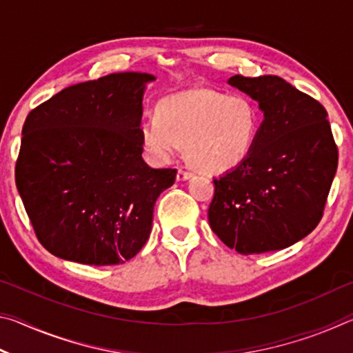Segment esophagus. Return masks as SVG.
<instances>
[{"instance_id": "esophagus-1", "label": "esophagus", "mask_w": 353, "mask_h": 353, "mask_svg": "<svg viewBox=\"0 0 353 353\" xmlns=\"http://www.w3.org/2000/svg\"><path fill=\"white\" fill-rule=\"evenodd\" d=\"M191 177H193V172L185 171V170H179V171H177V181H179V182L188 181V179H191Z\"/></svg>"}]
</instances>
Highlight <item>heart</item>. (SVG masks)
<instances>
[{
  "instance_id": "heart-1",
  "label": "heart",
  "mask_w": 353,
  "mask_h": 353,
  "mask_svg": "<svg viewBox=\"0 0 353 353\" xmlns=\"http://www.w3.org/2000/svg\"><path fill=\"white\" fill-rule=\"evenodd\" d=\"M260 113L244 94L194 87L165 97L139 134L143 151L155 165L170 163L182 151L213 174L240 166L252 151Z\"/></svg>"
}]
</instances>
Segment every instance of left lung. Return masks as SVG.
I'll use <instances>...</instances> for the list:
<instances>
[{"label":"left lung","instance_id":"8db88e82","mask_svg":"<svg viewBox=\"0 0 353 353\" xmlns=\"http://www.w3.org/2000/svg\"><path fill=\"white\" fill-rule=\"evenodd\" d=\"M263 113L244 162L213 179L212 230L238 254L280 250L305 238L322 218L338 149L327 112L279 76H232Z\"/></svg>","mask_w":353,"mask_h":353}]
</instances>
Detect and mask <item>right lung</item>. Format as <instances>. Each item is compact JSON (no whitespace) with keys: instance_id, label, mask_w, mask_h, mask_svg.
<instances>
[{"instance_id":"1","label":"right lung","mask_w":353,"mask_h":353,"mask_svg":"<svg viewBox=\"0 0 353 353\" xmlns=\"http://www.w3.org/2000/svg\"><path fill=\"white\" fill-rule=\"evenodd\" d=\"M155 76L124 71L63 88L29 113L15 182L45 249L82 265H121L152 229L176 170L141 157L143 94Z\"/></svg>"}]
</instances>
